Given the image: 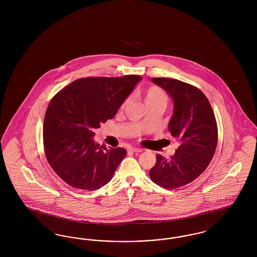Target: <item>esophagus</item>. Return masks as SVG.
<instances>
[{"instance_id":"esophagus-1","label":"esophagus","mask_w":257,"mask_h":257,"mask_svg":"<svg viewBox=\"0 0 257 257\" xmlns=\"http://www.w3.org/2000/svg\"><path fill=\"white\" fill-rule=\"evenodd\" d=\"M128 150L131 151V152H142V151H143V149H141V148H136V147H129Z\"/></svg>"}]
</instances>
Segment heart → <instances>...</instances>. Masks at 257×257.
Returning a JSON list of instances; mask_svg holds the SVG:
<instances>
[{"label":"heart","mask_w":257,"mask_h":257,"mask_svg":"<svg viewBox=\"0 0 257 257\" xmlns=\"http://www.w3.org/2000/svg\"><path fill=\"white\" fill-rule=\"evenodd\" d=\"M130 100H131V97L126 98L123 102L122 107L127 105L130 102ZM167 100H168V98H167L165 91L162 88H160L159 86H149L145 92V103H146L147 107L150 105L158 104V103H162V104L166 105Z\"/></svg>","instance_id":"1"}]
</instances>
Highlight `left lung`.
<instances>
[{
    "label": "left lung",
    "instance_id": "obj_1",
    "mask_svg": "<svg viewBox=\"0 0 257 257\" xmlns=\"http://www.w3.org/2000/svg\"><path fill=\"white\" fill-rule=\"evenodd\" d=\"M151 81L173 100L169 131L180 145L171 159L157 154L149 175L161 187L175 189L191 183L206 170L217 147V122L209 100L196 86L169 78Z\"/></svg>",
    "mask_w": 257,
    "mask_h": 257
}]
</instances>
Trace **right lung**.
I'll list each match as a JSON object with an SVG mask.
<instances>
[{
  "label": "right lung",
  "instance_id": "add662e5",
  "mask_svg": "<svg viewBox=\"0 0 257 257\" xmlns=\"http://www.w3.org/2000/svg\"><path fill=\"white\" fill-rule=\"evenodd\" d=\"M143 78H81L52 98L43 123L44 152L51 168L69 186L94 191L110 182L126 155L122 147H100L94 129L111 119Z\"/></svg>",
  "mask_w": 257,
  "mask_h": 257
}]
</instances>
